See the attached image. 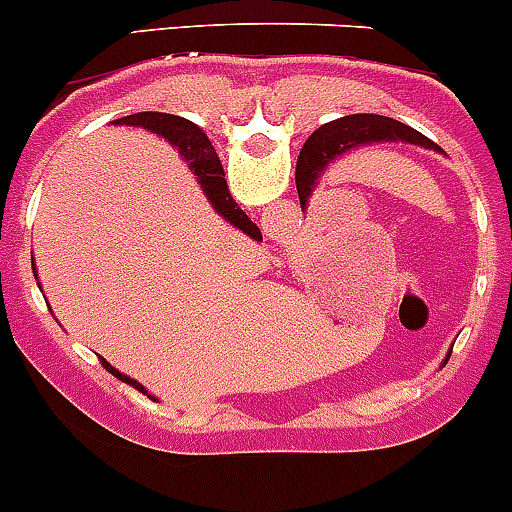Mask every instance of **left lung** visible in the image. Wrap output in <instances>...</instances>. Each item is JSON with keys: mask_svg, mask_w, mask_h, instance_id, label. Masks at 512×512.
<instances>
[{"mask_svg": "<svg viewBox=\"0 0 512 512\" xmlns=\"http://www.w3.org/2000/svg\"><path fill=\"white\" fill-rule=\"evenodd\" d=\"M377 142H410V145L425 147V150H435L445 155L433 140L420 135L418 130L408 127V124L398 122V119L382 117V114H347V117L335 119L330 124H322L320 130L310 135V140L302 147L300 157H297V195H300L302 210L307 207L312 190L320 185V175L330 165H335L340 157L350 155L357 147L377 145ZM445 355V362H448Z\"/></svg>", "mask_w": 512, "mask_h": 512, "instance_id": "left-lung-1", "label": "left lung"}]
</instances>
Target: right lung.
I'll use <instances>...</instances> for the list:
<instances>
[{"instance_id":"right-lung-1","label":"right lung","mask_w":512,"mask_h":512,"mask_svg":"<svg viewBox=\"0 0 512 512\" xmlns=\"http://www.w3.org/2000/svg\"><path fill=\"white\" fill-rule=\"evenodd\" d=\"M112 124H127V127H140V130L152 132V135L162 137V140L170 142L172 147H177V152L182 155V160L190 162V170L195 175L197 185L202 187L205 192L207 202L212 205V210L222 217L225 222H230L235 230H240L242 235H247L250 240L260 242L262 232L245 212L237 207V202L232 200L230 190H227V180H225V170H222V162L217 157L215 147L212 142L207 140L205 132L197 127L195 122L185 117H177V114H167V112H137V114H127V117L114 119ZM37 272V267H32ZM37 277V275H34ZM102 367L107 372H112L114 377H119L122 382H130L135 388H140L142 393H147L145 385H140L137 380L127 377L124 372H119L117 367L109 365L104 357H99ZM155 398V395H150Z\"/></svg>"}]
</instances>
